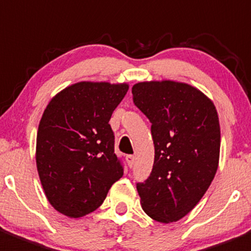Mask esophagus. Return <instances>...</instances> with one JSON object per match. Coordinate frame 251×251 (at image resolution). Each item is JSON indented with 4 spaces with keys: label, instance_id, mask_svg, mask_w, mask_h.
I'll use <instances>...</instances> for the list:
<instances>
[{
    "label": "esophagus",
    "instance_id": "1",
    "mask_svg": "<svg viewBox=\"0 0 251 251\" xmlns=\"http://www.w3.org/2000/svg\"><path fill=\"white\" fill-rule=\"evenodd\" d=\"M126 162H127L128 167L132 168L133 164H135V155H131V154L126 155Z\"/></svg>",
    "mask_w": 251,
    "mask_h": 251
}]
</instances>
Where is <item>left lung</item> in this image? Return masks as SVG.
I'll list each match as a JSON object with an SVG mask.
<instances>
[{
	"mask_svg": "<svg viewBox=\"0 0 251 251\" xmlns=\"http://www.w3.org/2000/svg\"><path fill=\"white\" fill-rule=\"evenodd\" d=\"M133 104L152 123L154 163L137 184L152 220H181L202 199L220 163L221 127L213 101L184 82L145 81L132 87Z\"/></svg>",
	"mask_w": 251,
	"mask_h": 251,
	"instance_id": "obj_1",
	"label": "left lung"
}]
</instances>
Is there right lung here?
<instances>
[{"instance_id": "obj_1", "label": "right lung", "mask_w": 251, "mask_h": 251, "mask_svg": "<svg viewBox=\"0 0 251 251\" xmlns=\"http://www.w3.org/2000/svg\"><path fill=\"white\" fill-rule=\"evenodd\" d=\"M127 91L125 82L82 81L46 105L35 160L46 199L57 212L70 218L93 212L124 175L109 120Z\"/></svg>"}]
</instances>
